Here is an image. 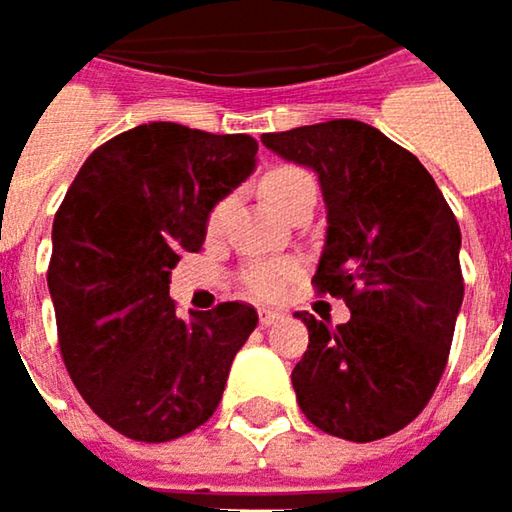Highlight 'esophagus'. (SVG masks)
Returning <instances> with one entry per match:
<instances>
[{"label": "esophagus", "instance_id": "1", "mask_svg": "<svg viewBox=\"0 0 512 512\" xmlns=\"http://www.w3.org/2000/svg\"><path fill=\"white\" fill-rule=\"evenodd\" d=\"M257 320H260V326H275V323L284 320V314H281V311H266V308H263V311L257 314Z\"/></svg>", "mask_w": 512, "mask_h": 512}]
</instances>
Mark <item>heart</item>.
<instances>
[{
	"instance_id": "obj_1",
	"label": "heart",
	"mask_w": 512,
	"mask_h": 512,
	"mask_svg": "<svg viewBox=\"0 0 512 512\" xmlns=\"http://www.w3.org/2000/svg\"><path fill=\"white\" fill-rule=\"evenodd\" d=\"M308 189H314V177L305 168H299V165L281 162V165H272V168H266L260 174V192L281 213H287L290 204L299 195H305ZM228 213H231V201L228 198L216 201L210 216H207V231L219 234L225 219H228ZM296 275H299V263L296 260H255V263L240 269V284H243V290L249 296L269 302V299H278Z\"/></svg>"
}]
</instances>
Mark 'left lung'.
Returning <instances> with one entry per match:
<instances>
[{"label":"left lung","instance_id":"left-lung-1","mask_svg":"<svg viewBox=\"0 0 512 512\" xmlns=\"http://www.w3.org/2000/svg\"><path fill=\"white\" fill-rule=\"evenodd\" d=\"M278 156L320 177L326 246L311 278L344 299L350 320L329 326L308 311V350L293 367L305 418L329 436L376 442L430 403L462 305L460 225L430 171L361 121L263 133Z\"/></svg>","mask_w":512,"mask_h":512}]
</instances>
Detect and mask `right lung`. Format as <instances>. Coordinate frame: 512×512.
Returning a JSON list of instances; mask_svg holds the SVG:
<instances>
[{"label":"right lung","mask_w":512,"mask_h":512,"mask_svg":"<svg viewBox=\"0 0 512 512\" xmlns=\"http://www.w3.org/2000/svg\"><path fill=\"white\" fill-rule=\"evenodd\" d=\"M246 133L154 121L85 159L55 222L47 269L58 350L82 400L133 442H171L219 406L257 326L246 302L180 317L168 275L207 216L255 168Z\"/></svg>","instance_id":"right-lung-1"}]
</instances>
